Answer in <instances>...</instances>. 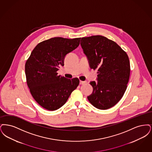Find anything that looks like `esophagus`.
<instances>
[{
  "label": "esophagus",
  "mask_w": 152,
  "mask_h": 152,
  "mask_svg": "<svg viewBox=\"0 0 152 152\" xmlns=\"http://www.w3.org/2000/svg\"><path fill=\"white\" fill-rule=\"evenodd\" d=\"M86 82H87L86 81H82V80H80V82H79V83H80V85H83V84H85Z\"/></svg>",
  "instance_id": "esophagus-1"
}]
</instances>
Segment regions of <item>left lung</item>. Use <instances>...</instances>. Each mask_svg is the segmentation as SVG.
<instances>
[{
  "label": "left lung",
  "mask_w": 152,
  "mask_h": 152,
  "mask_svg": "<svg viewBox=\"0 0 152 152\" xmlns=\"http://www.w3.org/2000/svg\"><path fill=\"white\" fill-rule=\"evenodd\" d=\"M80 45L91 69H98V81H91L93 93L87 96L99 110L116 104L126 92L130 76V62L125 51L115 41L97 35L82 37Z\"/></svg>",
  "instance_id": "left-lung-1"
}]
</instances>
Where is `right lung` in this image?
I'll list each match as a JSON object with an SVG mask.
<instances>
[{
	"mask_svg": "<svg viewBox=\"0 0 152 152\" xmlns=\"http://www.w3.org/2000/svg\"><path fill=\"white\" fill-rule=\"evenodd\" d=\"M81 38L54 37L43 41L34 48L25 65L26 83L31 94L44 108L54 111L65 103L79 84L78 78L58 75L68 54L79 46Z\"/></svg>",
	"mask_w": 152,
	"mask_h": 152,
	"instance_id": "right-lung-1",
	"label": "right lung"
}]
</instances>
